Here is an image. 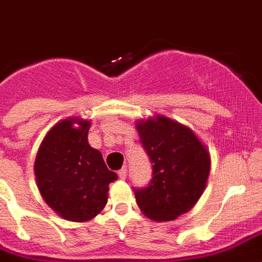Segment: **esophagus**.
<instances>
[{
    "instance_id": "34e87169",
    "label": "esophagus",
    "mask_w": 262,
    "mask_h": 262,
    "mask_svg": "<svg viewBox=\"0 0 262 262\" xmlns=\"http://www.w3.org/2000/svg\"><path fill=\"white\" fill-rule=\"evenodd\" d=\"M119 177L121 180H125V178H127V167H123V168L119 171Z\"/></svg>"
}]
</instances>
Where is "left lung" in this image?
<instances>
[{"mask_svg": "<svg viewBox=\"0 0 262 262\" xmlns=\"http://www.w3.org/2000/svg\"><path fill=\"white\" fill-rule=\"evenodd\" d=\"M141 143L152 163V180L134 188L147 218L171 221L189 211L202 196L210 172V156L193 131L164 116L139 121Z\"/></svg>", "mask_w": 262, "mask_h": 262, "instance_id": "1", "label": "left lung"}]
</instances>
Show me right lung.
I'll list each match as a JSON object with an SVG mask.
<instances>
[{
    "instance_id": "1",
    "label": "right lung",
    "mask_w": 262,
    "mask_h": 262,
    "mask_svg": "<svg viewBox=\"0 0 262 262\" xmlns=\"http://www.w3.org/2000/svg\"><path fill=\"white\" fill-rule=\"evenodd\" d=\"M77 122L78 127L72 124ZM88 121L63 120L51 129L35 159V177L49 207L69 221H88L103 210L117 174L88 143Z\"/></svg>"
}]
</instances>
